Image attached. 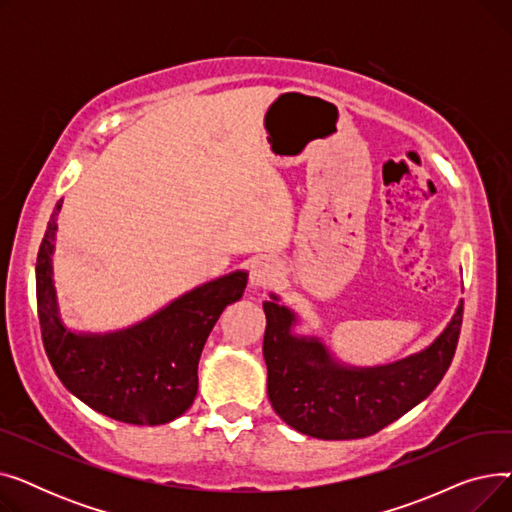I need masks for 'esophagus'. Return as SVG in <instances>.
Instances as JSON below:
<instances>
[{"label": "esophagus", "instance_id": "1", "mask_svg": "<svg viewBox=\"0 0 512 512\" xmlns=\"http://www.w3.org/2000/svg\"><path fill=\"white\" fill-rule=\"evenodd\" d=\"M280 278V267L272 259H257L251 265V286L255 288H270Z\"/></svg>", "mask_w": 512, "mask_h": 512}]
</instances>
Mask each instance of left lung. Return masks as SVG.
I'll list each match as a JSON object with an SVG mask.
<instances>
[{
    "label": "left lung",
    "instance_id": "8db88e82",
    "mask_svg": "<svg viewBox=\"0 0 512 512\" xmlns=\"http://www.w3.org/2000/svg\"><path fill=\"white\" fill-rule=\"evenodd\" d=\"M267 396L278 417L319 440H355L380 432L434 392L461 334L463 301L423 351L386 365L357 367L336 359L317 336L297 334L299 315L270 294L263 303Z\"/></svg>",
    "mask_w": 512,
    "mask_h": 512
}]
</instances>
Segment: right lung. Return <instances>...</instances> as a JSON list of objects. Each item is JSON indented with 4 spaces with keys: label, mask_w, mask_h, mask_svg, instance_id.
Returning a JSON list of instances; mask_svg holds the SVG:
<instances>
[{
    "label": "right lung",
    "mask_w": 512,
    "mask_h": 512,
    "mask_svg": "<svg viewBox=\"0 0 512 512\" xmlns=\"http://www.w3.org/2000/svg\"><path fill=\"white\" fill-rule=\"evenodd\" d=\"M62 199L37 255V309L47 359L70 394L93 411L132 425L170 423L193 405L199 359L222 311L247 288L236 270L180 294L149 317L114 332L68 328L53 282Z\"/></svg>",
    "instance_id": "1"
}]
</instances>
